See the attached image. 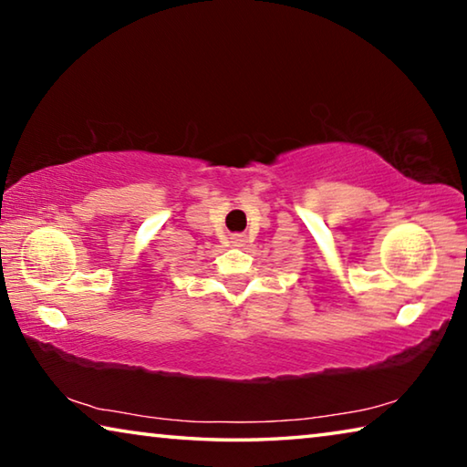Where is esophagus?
I'll use <instances>...</instances> for the list:
<instances>
[{
    "mask_svg": "<svg viewBox=\"0 0 467 467\" xmlns=\"http://www.w3.org/2000/svg\"><path fill=\"white\" fill-rule=\"evenodd\" d=\"M233 243H234V247H244V243H247V236H244V234H233Z\"/></svg>",
    "mask_w": 467,
    "mask_h": 467,
    "instance_id": "34e87169",
    "label": "esophagus"
}]
</instances>
